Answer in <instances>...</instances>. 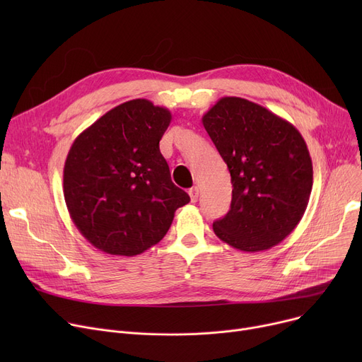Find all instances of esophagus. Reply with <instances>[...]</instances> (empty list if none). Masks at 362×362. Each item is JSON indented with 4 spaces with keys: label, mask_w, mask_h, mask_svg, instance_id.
Listing matches in <instances>:
<instances>
[{
    "label": "esophagus",
    "mask_w": 362,
    "mask_h": 362,
    "mask_svg": "<svg viewBox=\"0 0 362 362\" xmlns=\"http://www.w3.org/2000/svg\"><path fill=\"white\" fill-rule=\"evenodd\" d=\"M189 197H191V201H192V202H197V201H198V197H199V191H198V187H192V189H189Z\"/></svg>",
    "instance_id": "1"
}]
</instances>
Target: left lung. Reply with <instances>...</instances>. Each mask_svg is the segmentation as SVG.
I'll list each match as a JSON object with an SVG mask.
<instances>
[{"label":"left lung","mask_w":362,"mask_h":362,"mask_svg":"<svg viewBox=\"0 0 362 362\" xmlns=\"http://www.w3.org/2000/svg\"><path fill=\"white\" fill-rule=\"evenodd\" d=\"M202 124L232 177L230 211L213 223L218 239L243 252L273 248L307 210L313 161L298 129L265 107L220 98Z\"/></svg>","instance_id":"left-lung-1"}]
</instances>
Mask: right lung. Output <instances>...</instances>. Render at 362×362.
Returning a JSON list of instances; mask_svg holds the SVG:
<instances>
[{"label":"right lung","instance_id":"obj_1","mask_svg":"<svg viewBox=\"0 0 362 362\" xmlns=\"http://www.w3.org/2000/svg\"><path fill=\"white\" fill-rule=\"evenodd\" d=\"M171 112L148 100L114 107L74 139L64 164L69 214L95 248L133 257L158 243L191 198L171 182L160 141Z\"/></svg>","mask_w":362,"mask_h":362}]
</instances>
